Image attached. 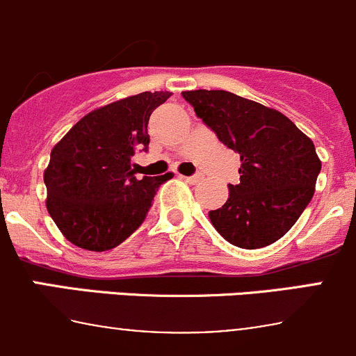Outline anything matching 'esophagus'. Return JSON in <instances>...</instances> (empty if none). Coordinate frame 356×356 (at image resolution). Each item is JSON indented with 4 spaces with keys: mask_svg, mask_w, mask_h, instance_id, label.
I'll return each mask as SVG.
<instances>
[{
    "mask_svg": "<svg viewBox=\"0 0 356 356\" xmlns=\"http://www.w3.org/2000/svg\"><path fill=\"white\" fill-rule=\"evenodd\" d=\"M182 179H184L186 182H189V184H195V182L200 181L201 175L200 174H195V175H189V177H182Z\"/></svg>",
    "mask_w": 356,
    "mask_h": 356,
    "instance_id": "1",
    "label": "esophagus"
}]
</instances>
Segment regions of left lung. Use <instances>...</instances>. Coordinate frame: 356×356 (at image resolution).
<instances>
[{"label":"left lung","mask_w":356,"mask_h":356,"mask_svg":"<svg viewBox=\"0 0 356 356\" xmlns=\"http://www.w3.org/2000/svg\"><path fill=\"white\" fill-rule=\"evenodd\" d=\"M218 141L241 156L239 184L210 220L231 245L257 250L281 239L312 201L321 160L310 138L281 111L229 91H184Z\"/></svg>","instance_id":"1"}]
</instances>
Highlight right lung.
<instances>
[{
  "mask_svg": "<svg viewBox=\"0 0 356 356\" xmlns=\"http://www.w3.org/2000/svg\"><path fill=\"white\" fill-rule=\"evenodd\" d=\"M170 96L146 91L91 111L51 149L46 208L72 245L111 250L145 222L168 175L136 177L132 156L148 152L149 115Z\"/></svg>",
  "mask_w": 356,
  "mask_h": 356,
  "instance_id": "1",
  "label": "right lung"
}]
</instances>
